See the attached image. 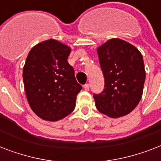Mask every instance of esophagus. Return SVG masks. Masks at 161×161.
<instances>
[{
	"label": "esophagus",
	"instance_id": "obj_1",
	"mask_svg": "<svg viewBox=\"0 0 161 161\" xmlns=\"http://www.w3.org/2000/svg\"><path fill=\"white\" fill-rule=\"evenodd\" d=\"M83 88H84V90L88 91L89 90V84L88 83H86L85 85H83Z\"/></svg>",
	"mask_w": 161,
	"mask_h": 161
}]
</instances>
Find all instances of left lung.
Returning a JSON list of instances; mask_svg holds the SVG:
<instances>
[{
	"mask_svg": "<svg viewBox=\"0 0 161 161\" xmlns=\"http://www.w3.org/2000/svg\"><path fill=\"white\" fill-rule=\"evenodd\" d=\"M104 88L93 94L96 108L110 118L127 115L140 103L145 80L142 54L132 44L112 38L97 48Z\"/></svg>",
	"mask_w": 161,
	"mask_h": 161,
	"instance_id": "left-lung-1",
	"label": "left lung"
}]
</instances>
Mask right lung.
<instances>
[{"mask_svg":"<svg viewBox=\"0 0 161 161\" xmlns=\"http://www.w3.org/2000/svg\"><path fill=\"white\" fill-rule=\"evenodd\" d=\"M71 48L49 39L29 52L23 68V82L28 103L39 118L58 121L73 112L82 86L68 63Z\"/></svg>","mask_w":161,"mask_h":161,"instance_id":"1","label":"right lung"}]
</instances>
